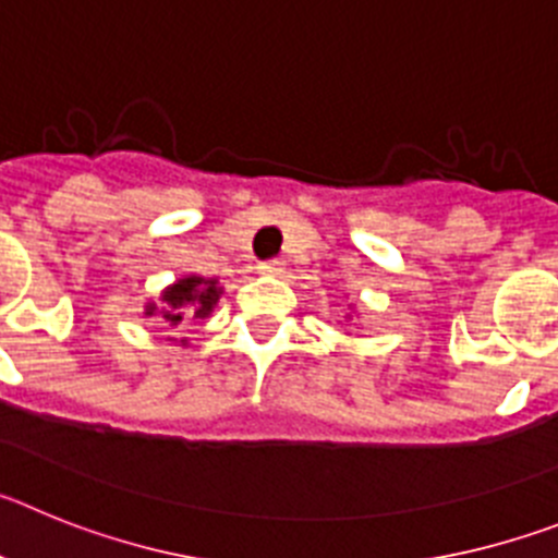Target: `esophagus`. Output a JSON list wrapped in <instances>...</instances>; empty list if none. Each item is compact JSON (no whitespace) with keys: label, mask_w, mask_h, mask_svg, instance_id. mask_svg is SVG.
<instances>
[{"label":"esophagus","mask_w":558,"mask_h":558,"mask_svg":"<svg viewBox=\"0 0 558 558\" xmlns=\"http://www.w3.org/2000/svg\"><path fill=\"white\" fill-rule=\"evenodd\" d=\"M259 274H268V276H282L284 274V263L282 259H265V263L256 265Z\"/></svg>","instance_id":"1"}]
</instances>
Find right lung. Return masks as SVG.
Here are the masks:
<instances>
[{
  "label": "right lung",
  "mask_w": 558,
  "mask_h": 558,
  "mask_svg": "<svg viewBox=\"0 0 558 558\" xmlns=\"http://www.w3.org/2000/svg\"><path fill=\"white\" fill-rule=\"evenodd\" d=\"M220 299L218 279H204V276H184L175 284L161 293V307L147 304L145 315H161L167 327H179L190 318H206L211 315Z\"/></svg>",
  "instance_id": "1"
}]
</instances>
